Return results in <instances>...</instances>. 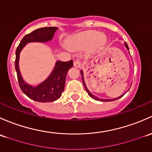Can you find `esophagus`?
<instances>
[{
	"label": "esophagus",
	"instance_id": "34e87169",
	"mask_svg": "<svg viewBox=\"0 0 152 152\" xmlns=\"http://www.w3.org/2000/svg\"><path fill=\"white\" fill-rule=\"evenodd\" d=\"M81 65H82V63H81L80 61L76 60V61H74V66H75L77 67V68H78V67H80Z\"/></svg>",
	"mask_w": 152,
	"mask_h": 152
}]
</instances>
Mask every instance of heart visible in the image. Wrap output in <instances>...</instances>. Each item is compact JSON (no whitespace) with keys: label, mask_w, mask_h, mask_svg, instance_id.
Listing matches in <instances>:
<instances>
[{"label":"heart","mask_w":152,"mask_h":152,"mask_svg":"<svg viewBox=\"0 0 152 152\" xmlns=\"http://www.w3.org/2000/svg\"><path fill=\"white\" fill-rule=\"evenodd\" d=\"M106 36L96 31H86L72 36L68 39V45L70 48L77 50L88 48L90 52L100 49L105 44Z\"/></svg>","instance_id":"obj_1"}]
</instances>
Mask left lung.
<instances>
[{
	"label": "left lung",
	"instance_id": "left-lung-1",
	"mask_svg": "<svg viewBox=\"0 0 152 152\" xmlns=\"http://www.w3.org/2000/svg\"><path fill=\"white\" fill-rule=\"evenodd\" d=\"M124 45H125V47H126V49L129 50V47H128L127 44H126V43H124ZM80 73H81V75H82V80H83V83L84 86H85L86 90V91L88 92V95H89V96H91V97L92 98V99H95V100H98V101H101V102H110V101H114V100H115V99H119V98H121V96H124V94H123V95H121V96H120L119 97L115 98V99H99V98L96 97V96H95L94 95L92 94L91 93L90 91H89L88 89L87 88L86 86V83H85V81H84V78H83V71H82V70H81V71H80Z\"/></svg>",
	"mask_w": 152,
	"mask_h": 152
}]
</instances>
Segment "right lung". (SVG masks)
<instances>
[{
	"mask_svg": "<svg viewBox=\"0 0 152 152\" xmlns=\"http://www.w3.org/2000/svg\"><path fill=\"white\" fill-rule=\"evenodd\" d=\"M58 28L46 27L38 28L32 31L23 37L16 50L15 59V69L17 72L18 80L22 91L30 99L39 102H50L56 101L61 96L64 90L65 80L67 72L73 66V61H56V66L48 77L44 82L37 86H32L23 80L19 69L20 53L26 45L29 42H46L50 41L54 36Z\"/></svg>",
	"mask_w": 152,
	"mask_h": 152,
	"instance_id": "obj_1",
	"label": "right lung"
}]
</instances>
